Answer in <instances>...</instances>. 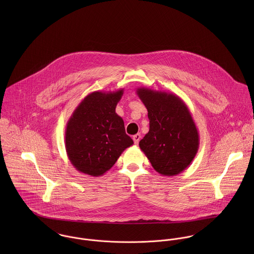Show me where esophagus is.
Wrapping results in <instances>:
<instances>
[{"label":"esophagus","instance_id":"esophagus-1","mask_svg":"<svg viewBox=\"0 0 254 254\" xmlns=\"http://www.w3.org/2000/svg\"><path fill=\"white\" fill-rule=\"evenodd\" d=\"M141 138H142L141 134H136V135H134V136H133L134 143H135L136 145H138V144H139V142H140V140H141Z\"/></svg>","mask_w":254,"mask_h":254}]
</instances>
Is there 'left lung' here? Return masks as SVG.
Returning a JSON list of instances; mask_svg holds the SVG:
<instances>
[{
    "mask_svg": "<svg viewBox=\"0 0 254 254\" xmlns=\"http://www.w3.org/2000/svg\"><path fill=\"white\" fill-rule=\"evenodd\" d=\"M136 93L149 119V131L140 141V148L159 174H180L190 166L199 145L198 131L188 106L172 93L145 87Z\"/></svg>",
    "mask_w": 254,
    "mask_h": 254,
    "instance_id": "1",
    "label": "left lung"
}]
</instances>
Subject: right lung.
<instances>
[{"label":"right lung","mask_w":254,"mask_h":254,"mask_svg":"<svg viewBox=\"0 0 254 254\" xmlns=\"http://www.w3.org/2000/svg\"><path fill=\"white\" fill-rule=\"evenodd\" d=\"M124 89L96 91L86 96L73 111L65 129V149L79 172L99 177L133 145L124 121L115 112Z\"/></svg>","instance_id":"add662e5"}]
</instances>
